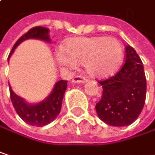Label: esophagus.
Wrapping results in <instances>:
<instances>
[{
    "label": "esophagus",
    "mask_w": 155,
    "mask_h": 155,
    "mask_svg": "<svg viewBox=\"0 0 155 155\" xmlns=\"http://www.w3.org/2000/svg\"><path fill=\"white\" fill-rule=\"evenodd\" d=\"M87 81V79L83 76H81V75H78V76H75L74 77V79L72 80V82L73 83H84Z\"/></svg>",
    "instance_id": "1"
}]
</instances>
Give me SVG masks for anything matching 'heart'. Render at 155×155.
Wrapping results in <instances>:
<instances>
[{"mask_svg": "<svg viewBox=\"0 0 155 155\" xmlns=\"http://www.w3.org/2000/svg\"><path fill=\"white\" fill-rule=\"evenodd\" d=\"M124 59V50L113 38H72L64 42L62 51L55 53V61L62 69H72L83 63L85 71L95 78L115 73Z\"/></svg>", "mask_w": 155, "mask_h": 155, "instance_id": "obj_1", "label": "heart"}]
</instances>
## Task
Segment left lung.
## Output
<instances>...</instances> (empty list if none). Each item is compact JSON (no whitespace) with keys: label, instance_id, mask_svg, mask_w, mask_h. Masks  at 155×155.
I'll list each match as a JSON object with an SVG mask.
<instances>
[{"label":"left lung","instance_id":"obj_1","mask_svg":"<svg viewBox=\"0 0 155 155\" xmlns=\"http://www.w3.org/2000/svg\"><path fill=\"white\" fill-rule=\"evenodd\" d=\"M99 83L103 93L95 108L103 122L126 127L137 119L145 101L146 79L143 63L133 47H126V62L120 71Z\"/></svg>","mask_w":155,"mask_h":155}]
</instances>
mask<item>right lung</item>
I'll return each mask as SVG.
<instances>
[{
  "label": "right lung",
  "instance_id": "right-lung-1",
  "mask_svg": "<svg viewBox=\"0 0 155 155\" xmlns=\"http://www.w3.org/2000/svg\"><path fill=\"white\" fill-rule=\"evenodd\" d=\"M28 39H38L50 43L49 29L44 27H35L28 30L16 42L8 56V61H10V58L17 47ZM9 86L12 105L19 117L30 126L44 127L54 121L59 115L64 92L67 88V81L61 80L55 82L50 94L46 99L37 103L28 102L25 99L16 94L10 84Z\"/></svg>",
  "mask_w": 155,
  "mask_h": 155
}]
</instances>
